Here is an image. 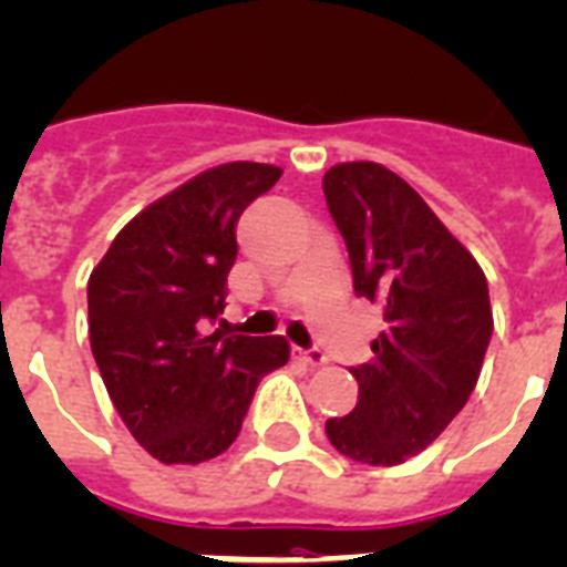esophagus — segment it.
Segmentation results:
<instances>
[{"label": "esophagus", "instance_id": "1", "mask_svg": "<svg viewBox=\"0 0 567 567\" xmlns=\"http://www.w3.org/2000/svg\"><path fill=\"white\" fill-rule=\"evenodd\" d=\"M292 357L298 359V362L307 364V368H321V364H327V357L318 348H310V350L292 348Z\"/></svg>", "mask_w": 567, "mask_h": 567}]
</instances>
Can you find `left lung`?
I'll return each mask as SVG.
<instances>
[{
    "instance_id": "obj_1",
    "label": "left lung",
    "mask_w": 567,
    "mask_h": 567,
    "mask_svg": "<svg viewBox=\"0 0 567 567\" xmlns=\"http://www.w3.org/2000/svg\"><path fill=\"white\" fill-rule=\"evenodd\" d=\"M324 196L353 292L385 321L371 362L350 368L357 409L327 420V437L353 461L396 466L432 446L470 400L493 336L489 289L478 260L394 171L344 162L324 173Z\"/></svg>"
}]
</instances>
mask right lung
<instances>
[{
	"instance_id": "right-lung-1",
	"label": "right lung",
	"mask_w": 567,
	"mask_h": 567,
	"mask_svg": "<svg viewBox=\"0 0 567 567\" xmlns=\"http://www.w3.org/2000/svg\"><path fill=\"white\" fill-rule=\"evenodd\" d=\"M280 167L231 162L144 208L89 278V341L112 405L162 463H203L240 434L284 336L210 333L226 310L237 219Z\"/></svg>"
}]
</instances>
